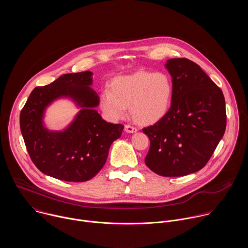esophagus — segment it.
<instances>
[{
	"instance_id": "esophagus-1",
	"label": "esophagus",
	"mask_w": 248,
	"mask_h": 248,
	"mask_svg": "<svg viewBox=\"0 0 248 248\" xmlns=\"http://www.w3.org/2000/svg\"><path fill=\"white\" fill-rule=\"evenodd\" d=\"M124 130H125V132H127V133H134V132L137 131V128L134 127V126H132V125L127 124V125L124 126Z\"/></svg>"
}]
</instances>
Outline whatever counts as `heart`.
Here are the masks:
<instances>
[{"label": "heart", "instance_id": "b5f03b06", "mask_svg": "<svg viewBox=\"0 0 248 248\" xmlns=\"http://www.w3.org/2000/svg\"><path fill=\"white\" fill-rule=\"evenodd\" d=\"M173 97L171 78L164 72L137 70L115 78L110 90L100 95V108L109 121L117 122L127 115L144 125L154 124L169 113Z\"/></svg>", "mask_w": 248, "mask_h": 248}]
</instances>
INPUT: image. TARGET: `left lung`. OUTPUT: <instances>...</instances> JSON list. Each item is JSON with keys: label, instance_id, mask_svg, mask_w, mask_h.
<instances>
[{"label": "left lung", "instance_id": "obj_1", "mask_svg": "<svg viewBox=\"0 0 248 248\" xmlns=\"http://www.w3.org/2000/svg\"><path fill=\"white\" fill-rule=\"evenodd\" d=\"M165 67L173 84L167 116L142 131L150 139L146 166L163 176L201 170L224 136L227 124L222 90L188 59H170Z\"/></svg>", "mask_w": 248, "mask_h": 248}]
</instances>
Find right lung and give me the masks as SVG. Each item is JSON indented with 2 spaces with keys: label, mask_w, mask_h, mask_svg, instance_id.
I'll list each match as a JSON object with an SVG mask.
<instances>
[{
  "label": "right lung",
  "mask_w": 248,
  "mask_h": 248,
  "mask_svg": "<svg viewBox=\"0 0 248 248\" xmlns=\"http://www.w3.org/2000/svg\"><path fill=\"white\" fill-rule=\"evenodd\" d=\"M93 73L61 76L51 84L34 88L20 113V130L28 154L43 173L65 182H86L103 168L109 149L121 137L124 125L104 121L95 108L100 98ZM69 98L81 110L62 131L49 130L44 122L48 106Z\"/></svg>",
  "instance_id": "obj_1"
}]
</instances>
